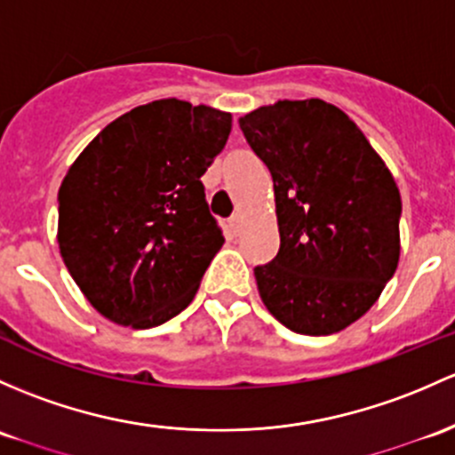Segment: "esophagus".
<instances>
[{"label":"esophagus","instance_id":"esophagus-1","mask_svg":"<svg viewBox=\"0 0 455 455\" xmlns=\"http://www.w3.org/2000/svg\"><path fill=\"white\" fill-rule=\"evenodd\" d=\"M228 227H231L233 233H240V228H242V215H240V213L233 215V218L228 220Z\"/></svg>","mask_w":455,"mask_h":455}]
</instances>
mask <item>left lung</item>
Here are the masks:
<instances>
[{
    "label": "left lung",
    "mask_w": 455,
    "mask_h": 455,
    "mask_svg": "<svg viewBox=\"0 0 455 455\" xmlns=\"http://www.w3.org/2000/svg\"><path fill=\"white\" fill-rule=\"evenodd\" d=\"M275 183L281 246L255 267L261 300L303 336H329L379 299L399 264L401 196L364 132L323 100L240 117Z\"/></svg>",
    "instance_id": "1"
}]
</instances>
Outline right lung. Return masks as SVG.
I'll return each instance as SVG.
<instances>
[{"label": "right lung", "mask_w": 455, "mask_h": 455, "mask_svg": "<svg viewBox=\"0 0 455 455\" xmlns=\"http://www.w3.org/2000/svg\"><path fill=\"white\" fill-rule=\"evenodd\" d=\"M231 113L156 100L108 124L59 189L63 261L100 314L150 329L183 312L224 243L200 176Z\"/></svg>", "instance_id": "obj_1"}]
</instances>
